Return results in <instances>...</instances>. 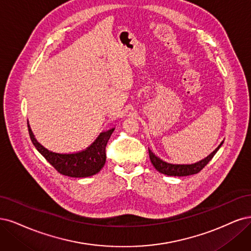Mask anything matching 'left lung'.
<instances>
[{
	"label": "left lung",
	"instance_id": "8db88e82",
	"mask_svg": "<svg viewBox=\"0 0 251 251\" xmlns=\"http://www.w3.org/2000/svg\"><path fill=\"white\" fill-rule=\"evenodd\" d=\"M222 144L223 142L219 145V147H218L213 153H211V154H209L206 158L192 165H174V164L167 163V161L156 156L150 149H149V156H150L152 165L154 166V168L158 172L166 175H170V176H188V175L199 173L201 170L209 163V160H212L217 151L219 150V148L222 146Z\"/></svg>",
	"mask_w": 251,
	"mask_h": 251
}]
</instances>
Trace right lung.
Segmentation results:
<instances>
[{
  "label": "right lung",
  "mask_w": 251,
  "mask_h": 251,
  "mask_svg": "<svg viewBox=\"0 0 251 251\" xmlns=\"http://www.w3.org/2000/svg\"><path fill=\"white\" fill-rule=\"evenodd\" d=\"M30 139L35 148L62 174L71 177H87L98 173L106 160V145L115 129L102 132L90 147L75 153H57L44 147L32 132L28 124Z\"/></svg>",
  "instance_id": "right-lung-1"
}]
</instances>
